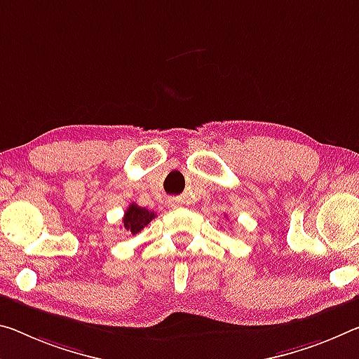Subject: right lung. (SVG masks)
I'll list each match as a JSON object with an SVG mask.
<instances>
[{"label": "right lung", "instance_id": "add662e5", "mask_svg": "<svg viewBox=\"0 0 359 359\" xmlns=\"http://www.w3.org/2000/svg\"><path fill=\"white\" fill-rule=\"evenodd\" d=\"M151 219H155V212H151V210L140 208L135 203H133L126 209V212H124L123 226L124 230L130 233V235H137L139 231L144 230L145 226L150 224Z\"/></svg>", "mask_w": 359, "mask_h": 359}]
</instances>
